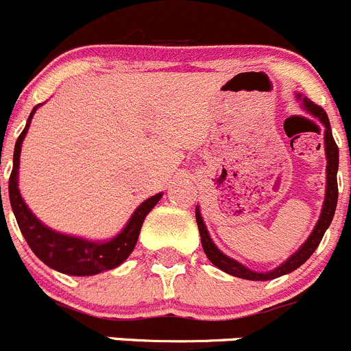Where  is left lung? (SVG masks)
Returning <instances> with one entry per match:
<instances>
[{
    "instance_id": "8db88e82",
    "label": "left lung",
    "mask_w": 351,
    "mask_h": 351,
    "mask_svg": "<svg viewBox=\"0 0 351 351\" xmlns=\"http://www.w3.org/2000/svg\"><path fill=\"white\" fill-rule=\"evenodd\" d=\"M298 100H301V106L303 109L306 110L308 114H312L313 117L320 121L326 128L324 131V145H326V159H327V183H326V197H324V204H322V213H320V218L317 221L315 228L313 232L310 234V237L306 239L303 245H301L300 250L293 254V256L287 258L284 263H280L279 267L274 268L270 271H254L250 270L247 267H244L242 263L239 261L232 260L228 258L227 254L221 253L218 247L215 245V242L211 241L209 237V232L206 228L204 220H202L201 216V209L199 206H195V220H197V227H199V234H201V242H202V250H204L206 256L209 258L215 267H218L220 270L227 271V274L234 275V277H239V279H245V280H271V279H277L280 275H286L291 274L293 270H296L298 267L304 263V261L308 260L310 256L313 254V251L319 247L320 241H322L324 234L326 230L329 228L330 221H332V216L334 211H336V204H338V166H339V150L336 142L332 138V131H330V123H329V117H327L326 110L322 107L315 106L312 100L308 98H303L301 95H296Z\"/></svg>"
}]
</instances>
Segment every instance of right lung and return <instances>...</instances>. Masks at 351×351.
Instances as JSON below:
<instances>
[{
  "instance_id": "add662e5",
  "label": "right lung",
  "mask_w": 351,
  "mask_h": 351,
  "mask_svg": "<svg viewBox=\"0 0 351 351\" xmlns=\"http://www.w3.org/2000/svg\"><path fill=\"white\" fill-rule=\"evenodd\" d=\"M38 107L39 106H36L32 109L27 124H25L24 131H22L21 136L17 138L15 150H13V169L8 182V195L13 215L17 218L19 228H21L22 235L27 241L32 253L43 263L53 268V270L67 275H80V277L97 275L100 271L112 270V268L119 267L130 256L131 251L135 250V244L138 241V234L143 225V220L152 211L154 206L159 202L162 194H156L147 199V201H143L136 208V211L133 213V216L130 218L126 227L116 237L110 239V241L93 242L88 241V239L60 234V232H55L51 228H48L47 225H43L32 215L31 209L27 208V204L22 199L21 191H19V165H21L22 142H24L29 124H31L32 116H34Z\"/></svg>"
}]
</instances>
